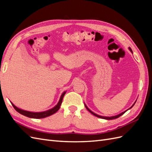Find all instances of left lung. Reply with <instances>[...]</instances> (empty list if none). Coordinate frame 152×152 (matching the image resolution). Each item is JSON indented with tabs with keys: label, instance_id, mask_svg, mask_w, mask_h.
Segmentation results:
<instances>
[{
	"label": "left lung",
	"instance_id": "1",
	"mask_svg": "<svg viewBox=\"0 0 152 152\" xmlns=\"http://www.w3.org/2000/svg\"><path fill=\"white\" fill-rule=\"evenodd\" d=\"M129 50H131V51L132 53V49L129 48ZM136 103V102H135ZM135 103H134V104H135ZM134 104H133L132 106V107H131V108H132V107H133V106H134ZM85 107H86V108H87V110H88V111L90 112V113H91L92 114H93V115H94V116H96V117H99V118H104V119H107V120H112V119H115V118H118L119 117H121V115H122L124 113H125L126 111H127V110H126V112H122V113H121V114H119V115H116V116H113V117H102V116H100V115H97V114H96V113H94V112H91V110L88 108H87V106L85 104Z\"/></svg>",
	"mask_w": 152,
	"mask_h": 152
}]
</instances>
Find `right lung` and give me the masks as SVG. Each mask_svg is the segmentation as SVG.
I'll return each mask as SVG.
<instances>
[{"mask_svg":"<svg viewBox=\"0 0 152 152\" xmlns=\"http://www.w3.org/2000/svg\"><path fill=\"white\" fill-rule=\"evenodd\" d=\"M65 93H66V92H64V93L62 94L61 98H60V99H59V102L56 107H54L52 109L48 110V111L43 112L37 113V112H28V111H25V110H21L20 108H17L12 103H11V104L13 106L14 108H15L18 113L23 115H25L26 117H28L30 118H45V117H47L48 116L51 115L55 113L58 111V110L59 109V108H60V106H61V104L62 101H63V98L64 97V96H65Z\"/></svg>","mask_w":152,"mask_h":152,"instance_id":"1","label":"right lung"}]
</instances>
